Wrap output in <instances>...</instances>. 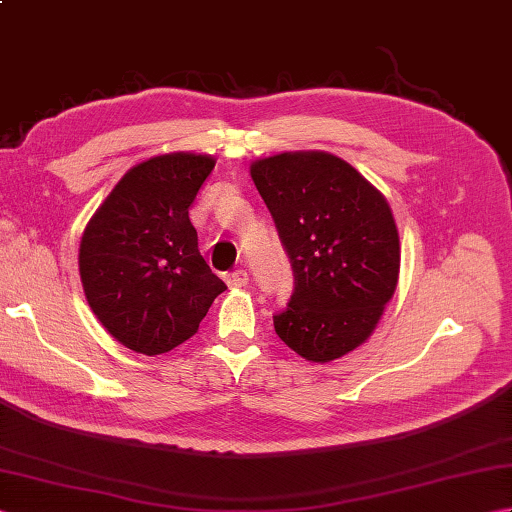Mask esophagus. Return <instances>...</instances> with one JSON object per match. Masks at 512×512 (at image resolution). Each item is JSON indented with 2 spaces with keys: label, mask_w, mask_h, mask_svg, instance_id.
I'll list each match as a JSON object with an SVG mask.
<instances>
[{
  "label": "esophagus",
  "mask_w": 512,
  "mask_h": 512,
  "mask_svg": "<svg viewBox=\"0 0 512 512\" xmlns=\"http://www.w3.org/2000/svg\"><path fill=\"white\" fill-rule=\"evenodd\" d=\"M224 281L228 284V288H244L248 284V273L244 268H239V270H233V273H228Z\"/></svg>",
  "instance_id": "34e87169"
}]
</instances>
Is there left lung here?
Returning <instances> with one entry per match:
<instances>
[{"label":"left lung","mask_w":512,"mask_h":512,"mask_svg":"<svg viewBox=\"0 0 512 512\" xmlns=\"http://www.w3.org/2000/svg\"><path fill=\"white\" fill-rule=\"evenodd\" d=\"M250 176L295 275L275 332L306 361L341 358L374 332L396 290L400 239L389 204L325 151L257 160Z\"/></svg>","instance_id":"left-lung-1"}]
</instances>
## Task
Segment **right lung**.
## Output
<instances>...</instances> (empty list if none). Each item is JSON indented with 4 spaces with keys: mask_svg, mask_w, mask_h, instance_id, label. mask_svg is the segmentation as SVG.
Here are the masks:
<instances>
[{
    "mask_svg": "<svg viewBox=\"0 0 512 512\" xmlns=\"http://www.w3.org/2000/svg\"><path fill=\"white\" fill-rule=\"evenodd\" d=\"M215 167L211 156L165 154L129 169L81 237L85 297L105 330L156 356L198 332L226 290L198 250L189 206Z\"/></svg>",
    "mask_w": 512,
    "mask_h": 512,
    "instance_id": "1",
    "label": "right lung"
}]
</instances>
